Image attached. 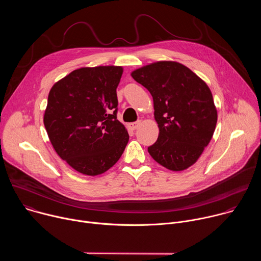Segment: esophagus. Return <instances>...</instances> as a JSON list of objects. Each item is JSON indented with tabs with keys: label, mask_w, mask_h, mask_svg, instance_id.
I'll list each match as a JSON object with an SVG mask.
<instances>
[{
	"label": "esophagus",
	"mask_w": 261,
	"mask_h": 261,
	"mask_svg": "<svg viewBox=\"0 0 261 261\" xmlns=\"http://www.w3.org/2000/svg\"><path fill=\"white\" fill-rule=\"evenodd\" d=\"M140 124H141V122L140 121H137V122H133V123H130L129 124V128L131 129V130H136L139 126H140Z\"/></svg>",
	"instance_id": "esophagus-1"
}]
</instances>
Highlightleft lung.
<instances>
[{
	"label": "left lung",
	"mask_w": 261,
	"mask_h": 261,
	"mask_svg": "<svg viewBox=\"0 0 261 261\" xmlns=\"http://www.w3.org/2000/svg\"><path fill=\"white\" fill-rule=\"evenodd\" d=\"M151 93L157 141L147 147L152 158L173 171L194 164L211 141L217 110L206 84L176 62H157L131 73Z\"/></svg>",
	"instance_id": "8db88e82"
}]
</instances>
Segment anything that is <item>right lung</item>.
<instances>
[{"label":"right lung","instance_id":"add662e5","mask_svg":"<svg viewBox=\"0 0 261 261\" xmlns=\"http://www.w3.org/2000/svg\"><path fill=\"white\" fill-rule=\"evenodd\" d=\"M118 66L72 71L50 90L44 126L57 154L72 168L98 175L121 158L129 135L117 119Z\"/></svg>","mask_w":261,"mask_h":261}]
</instances>
